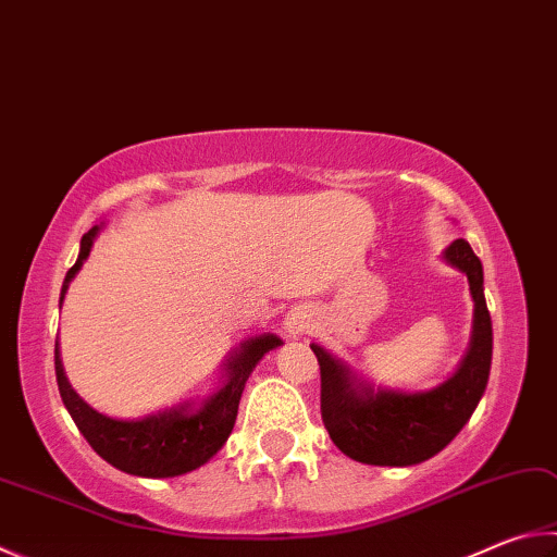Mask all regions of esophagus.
<instances>
[{
	"mask_svg": "<svg viewBox=\"0 0 557 557\" xmlns=\"http://www.w3.org/2000/svg\"><path fill=\"white\" fill-rule=\"evenodd\" d=\"M287 329L292 331V333H299V331H305L307 329V321H305V317H295V313H292L289 317V321H287Z\"/></svg>",
	"mask_w": 557,
	"mask_h": 557,
	"instance_id": "obj_1",
	"label": "esophagus"
}]
</instances>
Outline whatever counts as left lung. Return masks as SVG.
I'll use <instances>...</instances> for the list:
<instances>
[{
  "instance_id": "8db88e82",
  "label": "left lung",
  "mask_w": 557,
  "mask_h": 557,
  "mask_svg": "<svg viewBox=\"0 0 557 557\" xmlns=\"http://www.w3.org/2000/svg\"><path fill=\"white\" fill-rule=\"evenodd\" d=\"M470 282L474 321L468 356L458 372L429 392L372 389L321 346L311 350L321 370V419L331 441L366 465L407 468L433 458L458 436L478 407L492 368V319L484 301L482 262L468 240L443 252Z\"/></svg>"
}]
</instances>
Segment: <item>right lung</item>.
Wrapping results in <instances>:
<instances>
[{"mask_svg":"<svg viewBox=\"0 0 557 557\" xmlns=\"http://www.w3.org/2000/svg\"><path fill=\"white\" fill-rule=\"evenodd\" d=\"M99 228L102 226H92L79 240V256L75 265L67 270L60 305H63L67 285L92 250ZM277 346H282V341L275 333L248 338L226 360V382L221 384L219 392L201 401V407L185 401L173 409L148 413L144 419H111L89 407L85 399H79V394L70 387L65 377L58 343L55 380L65 409L99 458H104L121 472L136 474V478H177V474L201 468L221 450L234 431L246 380L260 358Z\"/></svg>","mask_w":557,"mask_h":557,"instance_id":"add662e5","label":"right lung"}]
</instances>
